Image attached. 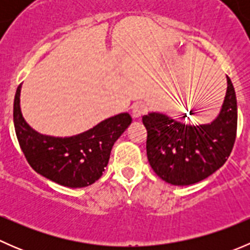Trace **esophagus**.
Wrapping results in <instances>:
<instances>
[{
    "instance_id": "esophagus-1",
    "label": "esophagus",
    "mask_w": 250,
    "mask_h": 250,
    "mask_svg": "<svg viewBox=\"0 0 250 250\" xmlns=\"http://www.w3.org/2000/svg\"><path fill=\"white\" fill-rule=\"evenodd\" d=\"M132 109H133L132 110L133 117H134V118H140L141 116H143L144 113H145L146 106L143 104V103H137V104L133 105Z\"/></svg>"
}]
</instances>
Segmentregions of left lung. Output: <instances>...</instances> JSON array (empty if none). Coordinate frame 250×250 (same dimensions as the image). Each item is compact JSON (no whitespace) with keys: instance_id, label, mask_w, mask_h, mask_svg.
I'll return each mask as SVG.
<instances>
[{"instance_id":"8db88e82","label":"left lung","mask_w":250,"mask_h":250,"mask_svg":"<svg viewBox=\"0 0 250 250\" xmlns=\"http://www.w3.org/2000/svg\"><path fill=\"white\" fill-rule=\"evenodd\" d=\"M218 117L191 125L160 112L143 116L147 130L146 153L153 172L172 185L186 186L208 178L223 167L237 133V100L230 77Z\"/></svg>"}]
</instances>
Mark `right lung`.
I'll return each mask as SVG.
<instances>
[{
	"instance_id": "obj_1",
	"label": "right lung",
	"mask_w": 250,
	"mask_h": 250,
	"mask_svg": "<svg viewBox=\"0 0 250 250\" xmlns=\"http://www.w3.org/2000/svg\"><path fill=\"white\" fill-rule=\"evenodd\" d=\"M19 85L14 98L13 120L21 151L32 169L67 188H85L103 175L113 144L132 123L129 113L106 118L74 137H50L32 129L20 110Z\"/></svg>"
}]
</instances>
